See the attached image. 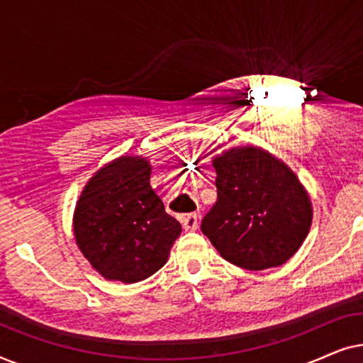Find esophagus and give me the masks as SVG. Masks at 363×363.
<instances>
[{"label":"esophagus","mask_w":363,"mask_h":363,"mask_svg":"<svg viewBox=\"0 0 363 363\" xmlns=\"http://www.w3.org/2000/svg\"><path fill=\"white\" fill-rule=\"evenodd\" d=\"M182 225L185 231H195L198 228V216L196 213H190V215L182 216Z\"/></svg>","instance_id":"esophagus-1"}]
</instances>
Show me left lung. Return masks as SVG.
<instances>
[{
  "mask_svg": "<svg viewBox=\"0 0 363 363\" xmlns=\"http://www.w3.org/2000/svg\"><path fill=\"white\" fill-rule=\"evenodd\" d=\"M218 200L201 221L221 257L242 269L282 266L312 225L311 196L281 158L255 145L213 157Z\"/></svg>",
  "mask_w": 363,
  "mask_h": 363,
  "instance_id": "1",
  "label": "left lung"
}]
</instances>
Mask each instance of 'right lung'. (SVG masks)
I'll return each mask as SVG.
<instances>
[{
  "mask_svg": "<svg viewBox=\"0 0 363 363\" xmlns=\"http://www.w3.org/2000/svg\"><path fill=\"white\" fill-rule=\"evenodd\" d=\"M147 157L122 155L89 178L72 216L74 240L107 281L147 279L168 259L182 225L150 186Z\"/></svg>",
  "mask_w": 363,
  "mask_h": 363,
  "instance_id": "1",
  "label": "right lung"
}]
</instances>
